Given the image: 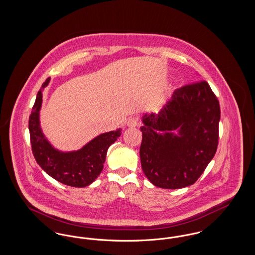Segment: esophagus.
<instances>
[{
	"label": "esophagus",
	"mask_w": 255,
	"mask_h": 255,
	"mask_svg": "<svg viewBox=\"0 0 255 255\" xmlns=\"http://www.w3.org/2000/svg\"><path fill=\"white\" fill-rule=\"evenodd\" d=\"M127 126L130 127V128H133V127H136L137 126V119L136 118H131L129 119L127 122H126Z\"/></svg>",
	"instance_id": "1"
}]
</instances>
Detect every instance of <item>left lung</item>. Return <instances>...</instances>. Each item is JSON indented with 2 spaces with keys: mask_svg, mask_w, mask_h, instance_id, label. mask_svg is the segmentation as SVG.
<instances>
[{
  "mask_svg": "<svg viewBox=\"0 0 255 255\" xmlns=\"http://www.w3.org/2000/svg\"><path fill=\"white\" fill-rule=\"evenodd\" d=\"M220 118L206 81L176 90L158 113L144 114L139 155L147 179L164 189L193 184L216 153Z\"/></svg>",
  "mask_w": 255,
  "mask_h": 255,
  "instance_id": "left-lung-1",
  "label": "left lung"
}]
</instances>
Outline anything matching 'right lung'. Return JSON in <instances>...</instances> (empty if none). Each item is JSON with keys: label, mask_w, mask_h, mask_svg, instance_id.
Returning a JSON list of instances; mask_svg holds the SVG:
<instances>
[{"label": "right lung", "mask_w": 255, "mask_h": 255, "mask_svg": "<svg viewBox=\"0 0 255 255\" xmlns=\"http://www.w3.org/2000/svg\"><path fill=\"white\" fill-rule=\"evenodd\" d=\"M49 81V77L39 90L29 116L28 129L33 156L40 167L54 180L73 187H85L95 182L101 173L108 148L122 134V128L98 134L78 150L64 152L56 149L40 125L43 91Z\"/></svg>", "instance_id": "add662e5"}]
</instances>
